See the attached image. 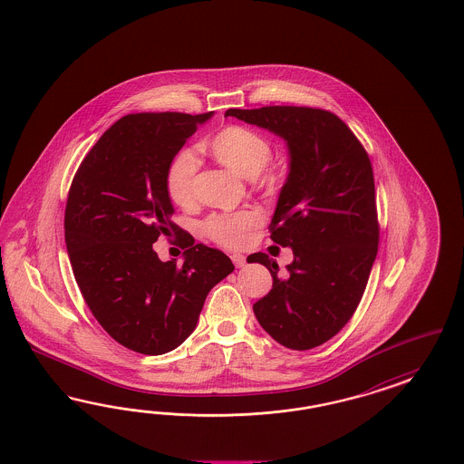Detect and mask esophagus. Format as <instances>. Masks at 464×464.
I'll return each mask as SVG.
<instances>
[{"mask_svg": "<svg viewBox=\"0 0 464 464\" xmlns=\"http://www.w3.org/2000/svg\"><path fill=\"white\" fill-rule=\"evenodd\" d=\"M230 259L234 261V265H236L237 268H242V266H246V256H244V255H239V253H234V255H230Z\"/></svg>", "mask_w": 464, "mask_h": 464, "instance_id": "esophagus-1", "label": "esophagus"}]
</instances>
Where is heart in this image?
<instances>
[{
  "label": "heart",
  "instance_id": "1",
  "mask_svg": "<svg viewBox=\"0 0 464 464\" xmlns=\"http://www.w3.org/2000/svg\"><path fill=\"white\" fill-rule=\"evenodd\" d=\"M208 150L222 165L246 179H253L263 172L274 155V146L268 139L242 125H228L222 129L209 139ZM196 173L198 156L192 150L186 148L173 156L165 175V188L175 205L186 207L194 199ZM261 220L263 217L256 208L213 213L203 222V232L225 247H240L247 242L251 230L256 228Z\"/></svg>",
  "mask_w": 464,
  "mask_h": 464
}]
</instances>
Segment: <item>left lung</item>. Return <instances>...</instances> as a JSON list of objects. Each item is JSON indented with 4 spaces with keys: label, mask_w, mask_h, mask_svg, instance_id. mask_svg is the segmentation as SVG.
<instances>
[{
    "label": "left lung",
    "mask_w": 464,
    "mask_h": 464,
    "mask_svg": "<svg viewBox=\"0 0 464 464\" xmlns=\"http://www.w3.org/2000/svg\"><path fill=\"white\" fill-rule=\"evenodd\" d=\"M225 117L268 129L285 139L291 172L280 190L270 237L292 247L287 274L265 265L272 291L255 303L259 325L289 349L306 351L343 330L360 304L377 257L373 169L362 144L337 115L309 106L230 108Z\"/></svg>",
    "instance_id": "8db88e82"
}]
</instances>
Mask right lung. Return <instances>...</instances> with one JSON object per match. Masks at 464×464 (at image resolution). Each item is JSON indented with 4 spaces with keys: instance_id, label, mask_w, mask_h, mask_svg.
<instances>
[{
    "instance_id": "1",
    "label": "right lung",
    "mask_w": 464,
    "mask_h": 464,
    "mask_svg": "<svg viewBox=\"0 0 464 464\" xmlns=\"http://www.w3.org/2000/svg\"><path fill=\"white\" fill-rule=\"evenodd\" d=\"M213 111L132 113L82 160L65 207V242L77 285L111 339L165 354L196 328L208 292L234 272L230 257L173 224L167 169ZM174 234L185 263L163 264L152 244Z\"/></svg>"
}]
</instances>
